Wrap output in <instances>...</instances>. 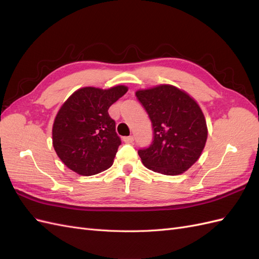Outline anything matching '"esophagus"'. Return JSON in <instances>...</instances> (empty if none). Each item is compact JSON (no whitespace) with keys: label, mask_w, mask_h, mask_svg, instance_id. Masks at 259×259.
Masks as SVG:
<instances>
[{"label":"esophagus","mask_w":259,"mask_h":259,"mask_svg":"<svg viewBox=\"0 0 259 259\" xmlns=\"http://www.w3.org/2000/svg\"><path fill=\"white\" fill-rule=\"evenodd\" d=\"M123 142L126 143V144H131V143L134 142V137H133V136H126V137H124V138H123Z\"/></svg>","instance_id":"1"}]
</instances>
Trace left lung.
Wrapping results in <instances>:
<instances>
[{
    "instance_id": "obj_1",
    "label": "left lung",
    "mask_w": 259,
    "mask_h": 259,
    "mask_svg": "<svg viewBox=\"0 0 259 259\" xmlns=\"http://www.w3.org/2000/svg\"><path fill=\"white\" fill-rule=\"evenodd\" d=\"M136 96L152 122L153 142L138 154L156 173L183 174L199 160L207 139L205 116L189 94L169 84L139 90Z\"/></svg>"
}]
</instances>
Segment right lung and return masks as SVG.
Instances as JSON below:
<instances>
[{"instance_id":"1","label":"right lung","mask_w":259,"mask_h":259,"mask_svg":"<svg viewBox=\"0 0 259 259\" xmlns=\"http://www.w3.org/2000/svg\"><path fill=\"white\" fill-rule=\"evenodd\" d=\"M127 86L111 89L82 88L62 106L53 124V146L61 162L76 174L96 175L113 164L121 139L109 108L127 92Z\"/></svg>"}]
</instances>
